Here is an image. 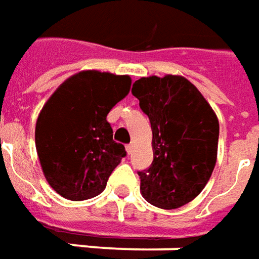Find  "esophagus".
Segmentation results:
<instances>
[{
  "label": "esophagus",
  "instance_id": "1",
  "mask_svg": "<svg viewBox=\"0 0 259 259\" xmlns=\"http://www.w3.org/2000/svg\"><path fill=\"white\" fill-rule=\"evenodd\" d=\"M132 150H133V143L127 144V146H126V152L130 154V153H132Z\"/></svg>",
  "mask_w": 259,
  "mask_h": 259
}]
</instances>
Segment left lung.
Returning a JSON list of instances; mask_svg holds the SVG:
<instances>
[{
	"mask_svg": "<svg viewBox=\"0 0 259 259\" xmlns=\"http://www.w3.org/2000/svg\"><path fill=\"white\" fill-rule=\"evenodd\" d=\"M132 93L153 133L152 164L139 171L142 196L159 208H179L203 191L212 174L217 116L196 86L177 75L140 78Z\"/></svg>",
	"mask_w": 259,
	"mask_h": 259,
	"instance_id": "1",
	"label": "left lung"
}]
</instances>
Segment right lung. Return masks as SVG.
<instances>
[{
	"instance_id": "obj_1",
	"label": "right lung",
	"mask_w": 259,
	"mask_h": 259,
	"mask_svg": "<svg viewBox=\"0 0 259 259\" xmlns=\"http://www.w3.org/2000/svg\"><path fill=\"white\" fill-rule=\"evenodd\" d=\"M132 79L99 70L68 78L44 105L35 146L49 186L72 201L100 194L126 156L113 140L107 113L129 93Z\"/></svg>"
}]
</instances>
